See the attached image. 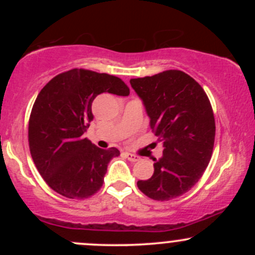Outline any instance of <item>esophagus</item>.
<instances>
[{"instance_id":"34e87169","label":"esophagus","mask_w":255,"mask_h":255,"mask_svg":"<svg viewBox=\"0 0 255 255\" xmlns=\"http://www.w3.org/2000/svg\"><path fill=\"white\" fill-rule=\"evenodd\" d=\"M125 156L128 158V160H130V162H137V160L140 159V157H137L136 154H133V153H129V152H126Z\"/></svg>"}]
</instances>
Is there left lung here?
Returning a JSON list of instances; mask_svg holds the SVG:
<instances>
[{
  "mask_svg": "<svg viewBox=\"0 0 255 255\" xmlns=\"http://www.w3.org/2000/svg\"><path fill=\"white\" fill-rule=\"evenodd\" d=\"M129 83L164 147L163 157L154 159L153 175L137 181V188L153 200L180 197L200 180L211 159L216 124L209 97L194 79L177 69Z\"/></svg>",
  "mask_w": 255,
  "mask_h": 255,
  "instance_id": "1",
  "label": "left lung"
}]
</instances>
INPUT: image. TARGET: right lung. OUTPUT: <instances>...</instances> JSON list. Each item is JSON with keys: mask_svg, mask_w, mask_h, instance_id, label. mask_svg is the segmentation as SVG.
<instances>
[{"mask_svg": "<svg viewBox=\"0 0 255 255\" xmlns=\"http://www.w3.org/2000/svg\"><path fill=\"white\" fill-rule=\"evenodd\" d=\"M103 92L128 96L114 75L71 69L52 78L37 96L28 121L32 159L46 184L69 199H87L103 186L108 164L118 148L102 150L85 131L93 120L92 102Z\"/></svg>", "mask_w": 255, "mask_h": 255, "instance_id": "add662e5", "label": "right lung"}]
</instances>
